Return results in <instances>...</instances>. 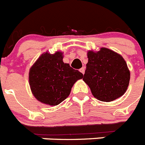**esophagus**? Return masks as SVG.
<instances>
[{
    "label": "esophagus",
    "instance_id": "obj_1",
    "mask_svg": "<svg viewBox=\"0 0 145 145\" xmlns=\"http://www.w3.org/2000/svg\"><path fill=\"white\" fill-rule=\"evenodd\" d=\"M80 71L84 74V73H85V68H83V67H82V68H81V69H80Z\"/></svg>",
    "mask_w": 145,
    "mask_h": 145
}]
</instances>
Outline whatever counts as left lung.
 I'll list each match as a JSON object with an SVG mask.
<instances>
[{
	"label": "left lung",
	"mask_w": 145,
	"mask_h": 145,
	"mask_svg": "<svg viewBox=\"0 0 145 145\" xmlns=\"http://www.w3.org/2000/svg\"><path fill=\"white\" fill-rule=\"evenodd\" d=\"M88 58L83 80L93 97L103 102H110L123 95L131 76L124 58L106 48L97 52L88 51Z\"/></svg>",
	"instance_id": "left-lung-1"
}]
</instances>
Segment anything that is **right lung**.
Wrapping results in <instances>:
<instances>
[{
    "label": "right lung",
    "instance_id": "right-lung-1",
    "mask_svg": "<svg viewBox=\"0 0 145 145\" xmlns=\"http://www.w3.org/2000/svg\"><path fill=\"white\" fill-rule=\"evenodd\" d=\"M63 59L62 52H46L29 70L31 91L40 103L57 105L69 97L74 84L83 78L82 73L63 63Z\"/></svg>",
    "mask_w": 145,
    "mask_h": 145
}]
</instances>
